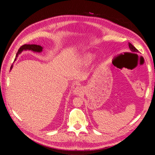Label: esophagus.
Here are the masks:
<instances>
[{"mask_svg": "<svg viewBox=\"0 0 155 155\" xmlns=\"http://www.w3.org/2000/svg\"><path fill=\"white\" fill-rule=\"evenodd\" d=\"M83 93V89L81 87H76L74 89V94L76 95H81Z\"/></svg>", "mask_w": 155, "mask_h": 155, "instance_id": "esophagus-1", "label": "esophagus"}]
</instances>
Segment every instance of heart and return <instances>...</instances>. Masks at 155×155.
Returning <instances> with one entry per match:
<instances>
[{
  "label": "heart",
  "instance_id": "heart-1",
  "mask_svg": "<svg viewBox=\"0 0 155 155\" xmlns=\"http://www.w3.org/2000/svg\"><path fill=\"white\" fill-rule=\"evenodd\" d=\"M92 59V56L91 55H86L85 57H84V62H85V63L87 64H88L90 63L91 62V61Z\"/></svg>",
  "mask_w": 155,
  "mask_h": 155
}]
</instances>
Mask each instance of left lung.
Listing matches in <instances>:
<instances>
[{
  "label": "left lung",
  "instance_id": "1",
  "mask_svg": "<svg viewBox=\"0 0 155 155\" xmlns=\"http://www.w3.org/2000/svg\"><path fill=\"white\" fill-rule=\"evenodd\" d=\"M129 47L130 51H132L133 53H138V50L137 48H136L132 44L130 43H129Z\"/></svg>",
  "mask_w": 155,
  "mask_h": 155
}]
</instances>
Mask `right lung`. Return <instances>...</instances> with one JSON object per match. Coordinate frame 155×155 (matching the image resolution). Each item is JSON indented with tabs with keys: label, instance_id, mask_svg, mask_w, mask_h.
Masks as SVG:
<instances>
[{
	"label": "right lung",
	"instance_id": "obj_1",
	"mask_svg": "<svg viewBox=\"0 0 155 155\" xmlns=\"http://www.w3.org/2000/svg\"><path fill=\"white\" fill-rule=\"evenodd\" d=\"M31 50L33 51H35V52H41L42 50H43V47L39 45H24L21 46L20 48L18 50L17 53L16 54V58L18 56V54H20L23 50ZM16 59H15V60ZM12 67H11V69L12 68Z\"/></svg>",
	"mask_w": 155,
	"mask_h": 155
}]
</instances>
